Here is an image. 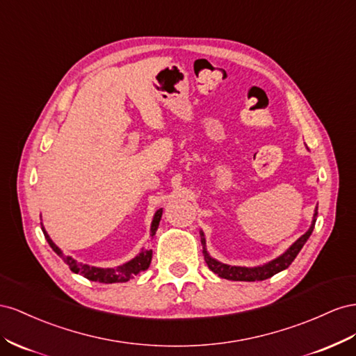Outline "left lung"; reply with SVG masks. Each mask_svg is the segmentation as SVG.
I'll use <instances>...</instances> for the list:
<instances>
[{
  "mask_svg": "<svg viewBox=\"0 0 356 356\" xmlns=\"http://www.w3.org/2000/svg\"><path fill=\"white\" fill-rule=\"evenodd\" d=\"M316 216H318V207L314 209L313 213V220L310 228L304 232V234L292 243V245L279 255L277 258H274L262 266H257V267H240V266H228V264H223L218 259H215L213 257H210V253L207 252V246H206V237L204 232L200 229V236H201V245H202V253H204V259L206 264L209 266V268L218 274L219 277L222 279H228V280H237V282H257V280H266L270 279L274 274H277L283 270H286L292 261L296 259V257L300 253V250L302 249V246L306 245V241L309 240V237L312 236L314 223H316Z\"/></svg>",
  "mask_w": 356,
  "mask_h": 356,
  "instance_id": "8db88e82",
  "label": "left lung"
}]
</instances>
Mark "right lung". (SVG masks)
I'll return each mask as SVG.
<instances>
[{
	"label": "right lung",
	"instance_id": "1",
	"mask_svg": "<svg viewBox=\"0 0 356 356\" xmlns=\"http://www.w3.org/2000/svg\"><path fill=\"white\" fill-rule=\"evenodd\" d=\"M162 216V209L156 210L154 219H152V225H150V236L154 237L156 234V229L159 225V220ZM42 229L43 234L49 243V246L54 249V252L59 258H63V261L70 267V270L76 273V274H82L83 277L92 282H99V283H122V282H128L129 279H134L138 273L145 271L149 268L150 261H152V250L147 249H141L137 257H134L131 261L122 264V266L113 267V268H101V267H94V266H88V264L79 262L74 258H71L68 255H64L63 250H60L54 240L50 238L47 234V231L43 227L42 222Z\"/></svg>",
	"mask_w": 356,
	"mask_h": 356
}]
</instances>
